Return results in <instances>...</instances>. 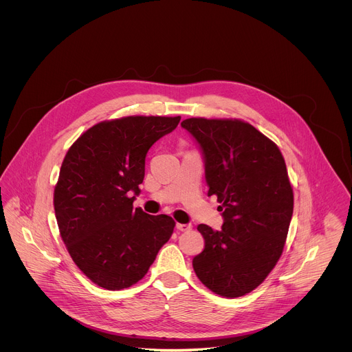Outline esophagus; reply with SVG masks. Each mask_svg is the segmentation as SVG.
I'll return each mask as SVG.
<instances>
[{
  "mask_svg": "<svg viewBox=\"0 0 352 352\" xmlns=\"http://www.w3.org/2000/svg\"><path fill=\"white\" fill-rule=\"evenodd\" d=\"M176 228L180 232H190L192 229V225L191 223H176Z\"/></svg>",
  "mask_w": 352,
  "mask_h": 352,
  "instance_id": "1",
  "label": "esophagus"
}]
</instances>
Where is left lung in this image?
Masks as SVG:
<instances>
[{
  "label": "left lung",
  "mask_w": 352,
  "mask_h": 352,
  "mask_svg": "<svg viewBox=\"0 0 352 352\" xmlns=\"http://www.w3.org/2000/svg\"><path fill=\"white\" fill-rule=\"evenodd\" d=\"M204 158L208 197L217 195L221 230L201 223L204 250L192 265L212 293L237 298L254 290L278 263L286 243L294 195L279 148L239 119L182 122Z\"/></svg>",
  "instance_id": "left-lung-1"
}]
</instances>
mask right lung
<instances>
[{
	"mask_svg": "<svg viewBox=\"0 0 352 352\" xmlns=\"http://www.w3.org/2000/svg\"><path fill=\"white\" fill-rule=\"evenodd\" d=\"M180 116H126L87 130L66 153L54 190L60 237L76 265L98 286L122 290L141 280L175 221L133 208L151 145Z\"/></svg>",
	"mask_w": 352,
	"mask_h": 352,
	"instance_id": "right-lung-1",
	"label": "right lung"
}]
</instances>
